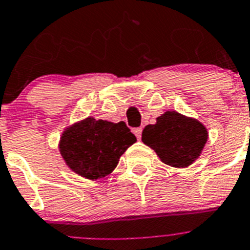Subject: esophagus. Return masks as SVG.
Listing matches in <instances>:
<instances>
[{"instance_id": "1", "label": "esophagus", "mask_w": 250, "mask_h": 250, "mask_svg": "<svg viewBox=\"0 0 250 250\" xmlns=\"http://www.w3.org/2000/svg\"><path fill=\"white\" fill-rule=\"evenodd\" d=\"M133 133L136 134V137H137L138 140H141V136H142V127L134 128V129H133Z\"/></svg>"}]
</instances>
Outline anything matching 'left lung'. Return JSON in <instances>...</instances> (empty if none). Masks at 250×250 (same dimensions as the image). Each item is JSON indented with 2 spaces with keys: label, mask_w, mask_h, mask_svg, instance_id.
I'll list each match as a JSON object with an SVG mask.
<instances>
[{
  "label": "left lung",
  "mask_w": 250,
  "mask_h": 250,
  "mask_svg": "<svg viewBox=\"0 0 250 250\" xmlns=\"http://www.w3.org/2000/svg\"><path fill=\"white\" fill-rule=\"evenodd\" d=\"M206 141L208 131L199 121L171 110L142 132V142L172 167L190 166L200 156Z\"/></svg>",
  "instance_id": "8db88e82"
}]
</instances>
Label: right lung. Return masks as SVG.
I'll use <instances>...</instances> for the list:
<instances>
[{
	"label": "right lung",
	"instance_id": "add662e5",
	"mask_svg": "<svg viewBox=\"0 0 250 250\" xmlns=\"http://www.w3.org/2000/svg\"><path fill=\"white\" fill-rule=\"evenodd\" d=\"M136 141L125 122L95 121L89 117L62 133L60 153L74 172L97 180L109 175L119 157Z\"/></svg>",
	"mask_w": 250,
	"mask_h": 250
}]
</instances>
